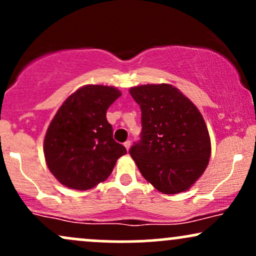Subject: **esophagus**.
<instances>
[{
    "mask_svg": "<svg viewBox=\"0 0 256 256\" xmlns=\"http://www.w3.org/2000/svg\"><path fill=\"white\" fill-rule=\"evenodd\" d=\"M124 146H125V148H126V149H128H128H130L131 142H130V140H126V142L124 143Z\"/></svg>",
    "mask_w": 256,
    "mask_h": 256,
    "instance_id": "1",
    "label": "esophagus"
}]
</instances>
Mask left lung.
I'll list each match as a JSON object with an SVG mask.
<instances>
[{
  "label": "left lung",
  "instance_id": "left-lung-1",
  "mask_svg": "<svg viewBox=\"0 0 256 256\" xmlns=\"http://www.w3.org/2000/svg\"><path fill=\"white\" fill-rule=\"evenodd\" d=\"M130 94L142 112L140 140L128 150L138 170L158 192H185L201 177L210 156L201 113L170 84L140 85Z\"/></svg>",
  "mask_w": 256,
  "mask_h": 256
}]
</instances>
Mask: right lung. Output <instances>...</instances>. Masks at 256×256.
Listing matches in <instances>:
<instances>
[{
    "mask_svg": "<svg viewBox=\"0 0 256 256\" xmlns=\"http://www.w3.org/2000/svg\"><path fill=\"white\" fill-rule=\"evenodd\" d=\"M122 92L116 88L86 85L58 108L44 138L46 165L61 184L89 190L110 177L126 148L113 140L106 113Z\"/></svg>",
    "mask_w": 256,
    "mask_h": 256,
    "instance_id": "right-lung-1",
    "label": "right lung"
}]
</instances>
